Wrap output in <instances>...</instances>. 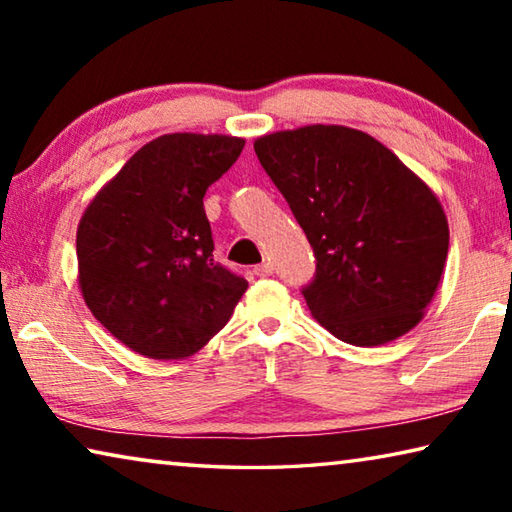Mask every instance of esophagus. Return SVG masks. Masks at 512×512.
I'll list each match as a JSON object with an SVG mask.
<instances>
[{"label":"esophagus","instance_id":"obj_1","mask_svg":"<svg viewBox=\"0 0 512 512\" xmlns=\"http://www.w3.org/2000/svg\"><path fill=\"white\" fill-rule=\"evenodd\" d=\"M255 275H257V277H268V275H273V264H271V262H262V264H257V266H255Z\"/></svg>","mask_w":512,"mask_h":512}]
</instances>
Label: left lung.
Returning a JSON list of instances; mask_svg holds the SVG:
<instances>
[{
	"instance_id": "left-lung-1",
	"label": "left lung",
	"mask_w": 512,
	"mask_h": 512,
	"mask_svg": "<svg viewBox=\"0 0 512 512\" xmlns=\"http://www.w3.org/2000/svg\"><path fill=\"white\" fill-rule=\"evenodd\" d=\"M255 153L314 248L316 275L302 296L318 323L359 348L418 325L449 248L436 194L375 137L348 126L264 135Z\"/></svg>"
}]
</instances>
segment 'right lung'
Listing matches in <instances>:
<instances>
[{
	"instance_id": "1",
	"label": "right lung",
	"mask_w": 512,
	"mask_h": 512,
	"mask_svg": "<svg viewBox=\"0 0 512 512\" xmlns=\"http://www.w3.org/2000/svg\"><path fill=\"white\" fill-rule=\"evenodd\" d=\"M241 137L171 133L144 144L94 196L76 232L79 287L94 318L149 359L192 357L248 289L214 262L203 196Z\"/></svg>"
}]
</instances>
